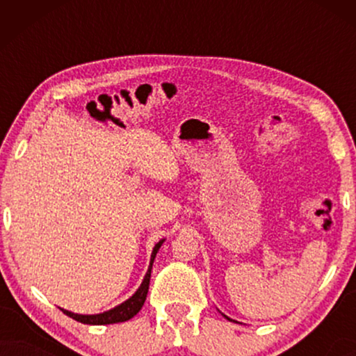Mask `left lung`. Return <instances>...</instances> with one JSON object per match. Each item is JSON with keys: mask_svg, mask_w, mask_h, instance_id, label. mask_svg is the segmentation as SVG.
Returning a JSON list of instances; mask_svg holds the SVG:
<instances>
[{"mask_svg": "<svg viewBox=\"0 0 356 356\" xmlns=\"http://www.w3.org/2000/svg\"><path fill=\"white\" fill-rule=\"evenodd\" d=\"M223 316H225V314H223ZM225 318H227V319H228V321H232V319H230V318H228V316H225Z\"/></svg>", "mask_w": 356, "mask_h": 356, "instance_id": "8db88e82", "label": "left lung"}]
</instances>
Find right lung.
Returning a JSON list of instances; mask_svg holds the SVG:
<instances>
[{"label":"right lung","mask_w":356,"mask_h":356,"mask_svg":"<svg viewBox=\"0 0 356 356\" xmlns=\"http://www.w3.org/2000/svg\"><path fill=\"white\" fill-rule=\"evenodd\" d=\"M163 241L165 240H160L157 245L154 246L152 256H150V264H149L147 274H145L143 284H140L138 291H136V293L131 296V298L123 301V303L118 305V306H115L113 309L105 311V313H100V314H76V313H71V311L61 308L63 313H65L66 316H70V318H72V319H76L77 323L90 324V325H105V324L124 323V321L134 318V316L140 311V308H143L145 298H147L150 272H152V264H154L155 254H157V252H159L160 246H162Z\"/></svg>","instance_id":"right-lung-1"}]
</instances>
